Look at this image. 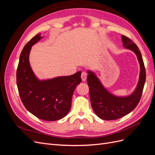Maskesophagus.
I'll use <instances>...</instances> for the list:
<instances>
[{
    "instance_id": "1",
    "label": "esophagus",
    "mask_w": 155,
    "mask_h": 155,
    "mask_svg": "<svg viewBox=\"0 0 155 155\" xmlns=\"http://www.w3.org/2000/svg\"><path fill=\"white\" fill-rule=\"evenodd\" d=\"M87 74L85 72H83L81 75V78L83 81H85L87 80Z\"/></svg>"
}]
</instances>
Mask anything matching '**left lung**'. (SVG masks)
I'll return each mask as SVG.
<instances>
[{
  "label": "left lung",
  "mask_w": 155,
  "mask_h": 155,
  "mask_svg": "<svg viewBox=\"0 0 155 155\" xmlns=\"http://www.w3.org/2000/svg\"><path fill=\"white\" fill-rule=\"evenodd\" d=\"M123 46L130 50L137 55L140 63L139 81L134 91L126 96H116L108 91L94 72L88 70L87 81L89 87L92 109L100 118L114 120L128 114L137 106L141 98L145 82V69L138 47L125 35H121Z\"/></svg>",
  "instance_id": "8db88e82"
}]
</instances>
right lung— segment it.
Segmentation results:
<instances>
[{"mask_svg": "<svg viewBox=\"0 0 155 155\" xmlns=\"http://www.w3.org/2000/svg\"><path fill=\"white\" fill-rule=\"evenodd\" d=\"M43 37L39 34L23 48L17 70V85L26 109L37 118L56 121L66 116L71 108L75 88L81 81L79 71L71 76L40 80L30 67L29 55L31 46Z\"/></svg>", "mask_w": 155, "mask_h": 155, "instance_id": "1", "label": "right lung"}]
</instances>
